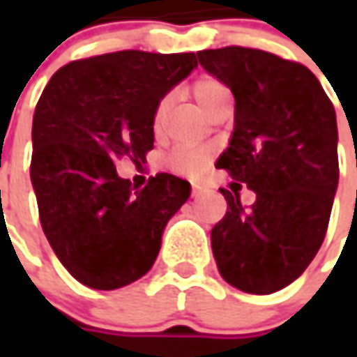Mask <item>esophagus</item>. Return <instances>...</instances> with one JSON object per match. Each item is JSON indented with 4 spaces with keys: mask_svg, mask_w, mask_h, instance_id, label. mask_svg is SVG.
<instances>
[{
    "mask_svg": "<svg viewBox=\"0 0 357 357\" xmlns=\"http://www.w3.org/2000/svg\"><path fill=\"white\" fill-rule=\"evenodd\" d=\"M200 192H202V186H200V185H192V197H199Z\"/></svg>",
    "mask_w": 357,
    "mask_h": 357,
    "instance_id": "1",
    "label": "esophagus"
}]
</instances>
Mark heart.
<instances>
[{
  "label": "heart",
  "mask_w": 357,
  "mask_h": 357,
  "mask_svg": "<svg viewBox=\"0 0 357 357\" xmlns=\"http://www.w3.org/2000/svg\"><path fill=\"white\" fill-rule=\"evenodd\" d=\"M227 91V87L218 79L202 77L192 85V97L202 109L204 105H208L213 99H216L218 95H222ZM165 111H167V101H160V105L157 107V113H155L157 123L162 119ZM206 165H208V153L204 149H181V151H174L169 158V167L174 172H181V174H200L206 169Z\"/></svg>",
  "instance_id": "b5f03b06"
}]
</instances>
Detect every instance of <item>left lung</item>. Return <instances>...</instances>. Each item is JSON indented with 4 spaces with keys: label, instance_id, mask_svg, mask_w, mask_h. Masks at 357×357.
Wrapping results in <instances>:
<instances>
[{
    "label": "left lung",
    "instance_id": "left-lung-1",
    "mask_svg": "<svg viewBox=\"0 0 357 357\" xmlns=\"http://www.w3.org/2000/svg\"><path fill=\"white\" fill-rule=\"evenodd\" d=\"M206 73L234 95V130L218 169L256 195L244 211L236 190L213 228L225 280L248 294H272L302 276L322 246L337 190L334 105L308 67L260 49L197 53Z\"/></svg>",
    "mask_w": 357,
    "mask_h": 357
}]
</instances>
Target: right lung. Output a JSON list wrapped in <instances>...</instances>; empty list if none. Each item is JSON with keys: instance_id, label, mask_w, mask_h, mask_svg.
Returning <instances> with one entry per match:
<instances>
[{"instance_id": "1", "label": "right lung", "mask_w": 357, "mask_h": 357, "mask_svg": "<svg viewBox=\"0 0 357 357\" xmlns=\"http://www.w3.org/2000/svg\"><path fill=\"white\" fill-rule=\"evenodd\" d=\"M197 65L195 53L117 51L65 65L41 93L31 185L49 244L81 284L115 290L155 264L190 183L158 172L132 190L115 165L144 160L158 103Z\"/></svg>"}]
</instances>
